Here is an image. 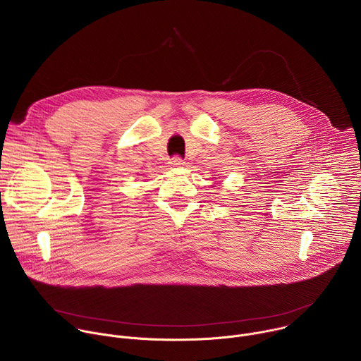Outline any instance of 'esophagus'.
<instances>
[{
    "label": "esophagus",
    "mask_w": 361,
    "mask_h": 361,
    "mask_svg": "<svg viewBox=\"0 0 361 361\" xmlns=\"http://www.w3.org/2000/svg\"><path fill=\"white\" fill-rule=\"evenodd\" d=\"M170 164H171L173 167H181L184 163H183V160H181L180 157L176 156V157H173V159L170 160Z\"/></svg>",
    "instance_id": "esophagus-1"
}]
</instances>
